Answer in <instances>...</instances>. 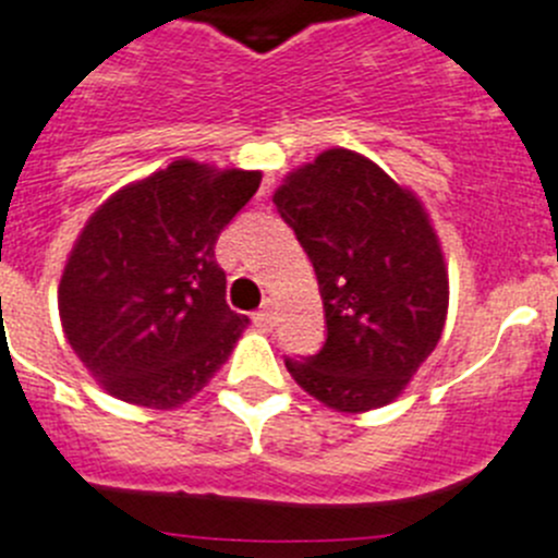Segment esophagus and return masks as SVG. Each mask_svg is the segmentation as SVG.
Here are the masks:
<instances>
[{
	"mask_svg": "<svg viewBox=\"0 0 558 558\" xmlns=\"http://www.w3.org/2000/svg\"><path fill=\"white\" fill-rule=\"evenodd\" d=\"M253 322L258 327H264V330H272L275 327V303L272 300H267V303H264V308L258 311V314H253Z\"/></svg>",
	"mask_w": 558,
	"mask_h": 558,
	"instance_id": "obj_1",
	"label": "esophagus"
}]
</instances>
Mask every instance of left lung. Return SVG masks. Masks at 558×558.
Returning <instances> with one entry per match:
<instances>
[{
  "label": "left lung",
  "mask_w": 558,
  "mask_h": 558,
  "mask_svg": "<svg viewBox=\"0 0 558 558\" xmlns=\"http://www.w3.org/2000/svg\"><path fill=\"white\" fill-rule=\"evenodd\" d=\"M275 206L319 280L327 338L286 368L338 413L385 408L440 341L449 272L426 208L372 159L330 148L286 175Z\"/></svg>",
  "instance_id": "obj_1"
}]
</instances>
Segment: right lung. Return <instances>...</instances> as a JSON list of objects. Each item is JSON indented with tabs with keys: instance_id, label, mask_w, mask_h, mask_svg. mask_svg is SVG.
<instances>
[{
	"instance_id": "obj_1",
	"label": "right lung",
	"mask_w": 558,
	"mask_h": 558,
	"mask_svg": "<svg viewBox=\"0 0 558 558\" xmlns=\"http://www.w3.org/2000/svg\"><path fill=\"white\" fill-rule=\"evenodd\" d=\"M258 184V170L175 159L93 211L57 305L71 350L114 399L173 410L228 361L250 319L228 308L215 244Z\"/></svg>"
}]
</instances>
